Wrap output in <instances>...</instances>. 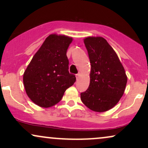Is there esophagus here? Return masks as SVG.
Here are the masks:
<instances>
[{"label":"esophagus","mask_w":148,"mask_h":148,"mask_svg":"<svg viewBox=\"0 0 148 148\" xmlns=\"http://www.w3.org/2000/svg\"><path fill=\"white\" fill-rule=\"evenodd\" d=\"M80 76H81V74H76V79H79V78L80 77Z\"/></svg>","instance_id":"1"}]
</instances>
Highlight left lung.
<instances>
[{
    "label": "left lung",
    "mask_w": 148,
    "mask_h": 148,
    "mask_svg": "<svg viewBox=\"0 0 148 148\" xmlns=\"http://www.w3.org/2000/svg\"><path fill=\"white\" fill-rule=\"evenodd\" d=\"M91 71L87 90L81 93V99L93 111H108L123 95L127 77L116 53L104 38L88 37L84 39Z\"/></svg>",
    "instance_id": "left-lung-1"
}]
</instances>
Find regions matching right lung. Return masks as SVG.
Returning a JSON list of instances; mask_svg holds the SVG:
<instances>
[{"label": "right lung", "mask_w": 148, "mask_h": 148, "mask_svg": "<svg viewBox=\"0 0 148 148\" xmlns=\"http://www.w3.org/2000/svg\"><path fill=\"white\" fill-rule=\"evenodd\" d=\"M72 38L52 34L46 38L30 61L23 77L28 97L38 106L48 108L62 99L76 81L69 74L67 50Z\"/></svg>", "instance_id": "1"}]
</instances>
